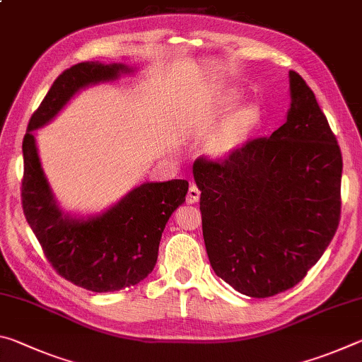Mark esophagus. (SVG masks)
I'll list each match as a JSON object with an SVG mask.
<instances>
[{
	"label": "esophagus",
	"mask_w": 362,
	"mask_h": 362,
	"mask_svg": "<svg viewBox=\"0 0 362 362\" xmlns=\"http://www.w3.org/2000/svg\"><path fill=\"white\" fill-rule=\"evenodd\" d=\"M199 196H201L199 188L196 187L194 183H192V185H189V188H188V193H187V203H188V204H194V203H198V201H199Z\"/></svg>",
	"instance_id": "1"
}]
</instances>
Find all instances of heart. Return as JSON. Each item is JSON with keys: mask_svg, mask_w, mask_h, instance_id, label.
Returning <instances> with one entry per match:
<instances>
[{"mask_svg": "<svg viewBox=\"0 0 362 362\" xmlns=\"http://www.w3.org/2000/svg\"><path fill=\"white\" fill-rule=\"evenodd\" d=\"M240 99L241 94L238 90H225L211 107V112L223 113L235 107ZM262 119L263 115L260 107L257 103H247L220 122L216 129L204 139V151L212 158L228 156L230 153L240 148L250 134L259 129Z\"/></svg>", "mask_w": 362, "mask_h": 362, "instance_id": "1", "label": "heart"}]
</instances>
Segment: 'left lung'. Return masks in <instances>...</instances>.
I'll list each match as a JSON object with an SVG mask.
<instances>
[{
  "instance_id": "8db88e82",
  "label": "left lung",
  "mask_w": 362,
  "mask_h": 362,
  "mask_svg": "<svg viewBox=\"0 0 362 362\" xmlns=\"http://www.w3.org/2000/svg\"><path fill=\"white\" fill-rule=\"evenodd\" d=\"M287 121L228 156L193 164L211 267L244 296L291 289L321 259L340 222L341 151L296 71Z\"/></svg>"
}]
</instances>
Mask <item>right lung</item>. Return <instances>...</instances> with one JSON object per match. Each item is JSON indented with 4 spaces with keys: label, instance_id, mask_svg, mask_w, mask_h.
Wrapping results in <instances>:
<instances>
[{
    "label": "right lung",
    "instance_id": "add662e5",
    "mask_svg": "<svg viewBox=\"0 0 362 362\" xmlns=\"http://www.w3.org/2000/svg\"><path fill=\"white\" fill-rule=\"evenodd\" d=\"M131 71L121 64L81 62L60 75L30 118L23 137L22 207L52 268L93 292L136 286L153 272L168 220L185 201L187 180L146 182L100 216L73 218L54 199L41 169L33 132L51 121L84 86Z\"/></svg>",
    "mask_w": 362,
    "mask_h": 362
}]
</instances>
